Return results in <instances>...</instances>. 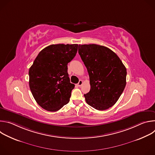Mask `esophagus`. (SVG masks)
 Instances as JSON below:
<instances>
[{"label":"esophagus","instance_id":"esophagus-1","mask_svg":"<svg viewBox=\"0 0 155 155\" xmlns=\"http://www.w3.org/2000/svg\"><path fill=\"white\" fill-rule=\"evenodd\" d=\"M82 84H83V81H82L81 80H80L79 81V82L78 83L77 85H78L79 87H80V86L82 85Z\"/></svg>","mask_w":155,"mask_h":155}]
</instances>
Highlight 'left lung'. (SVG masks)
<instances>
[{
    "label": "left lung",
    "instance_id": "8db88e82",
    "mask_svg": "<svg viewBox=\"0 0 155 155\" xmlns=\"http://www.w3.org/2000/svg\"><path fill=\"white\" fill-rule=\"evenodd\" d=\"M78 53L90 76L91 89L84 94L86 103L98 110L112 107L126 84V69L119 57L107 47L79 45Z\"/></svg>",
    "mask_w": 155,
    "mask_h": 155
}]
</instances>
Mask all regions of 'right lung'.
<instances>
[{"label": "right lung", "instance_id": "1", "mask_svg": "<svg viewBox=\"0 0 155 155\" xmlns=\"http://www.w3.org/2000/svg\"><path fill=\"white\" fill-rule=\"evenodd\" d=\"M77 44H56L43 49L29 69V87L37 103L56 112L70 101L75 84L70 82L68 64L75 56Z\"/></svg>", "mask_w": 155, "mask_h": 155}]
</instances>
